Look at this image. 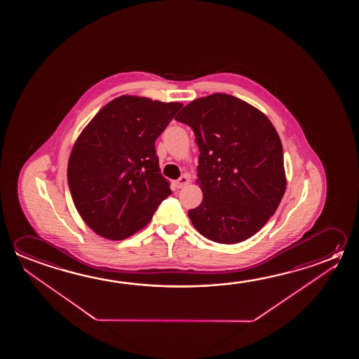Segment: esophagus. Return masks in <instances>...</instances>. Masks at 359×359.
<instances>
[{
    "mask_svg": "<svg viewBox=\"0 0 359 359\" xmlns=\"http://www.w3.org/2000/svg\"><path fill=\"white\" fill-rule=\"evenodd\" d=\"M189 182H190V180H189L188 175H182V177H179L177 182H175V187H177V189L184 188L185 185H188Z\"/></svg>",
    "mask_w": 359,
    "mask_h": 359,
    "instance_id": "34e87169",
    "label": "esophagus"
}]
</instances>
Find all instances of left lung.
<instances>
[{"instance_id":"obj_1","label":"left lung","mask_w":359,"mask_h":359,"mask_svg":"<svg viewBox=\"0 0 359 359\" xmlns=\"http://www.w3.org/2000/svg\"><path fill=\"white\" fill-rule=\"evenodd\" d=\"M175 118L193 129L199 147L196 182L203 200L188 212L195 229L220 244L247 241L285 193L276 128L258 109L226 94L191 101Z\"/></svg>"}]
</instances>
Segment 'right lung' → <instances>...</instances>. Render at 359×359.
I'll use <instances>...</instances> for the list:
<instances>
[{
    "label": "right lung",
    "instance_id": "obj_1",
    "mask_svg": "<svg viewBox=\"0 0 359 359\" xmlns=\"http://www.w3.org/2000/svg\"><path fill=\"white\" fill-rule=\"evenodd\" d=\"M182 104L123 95L106 104L72 147L67 182L83 222L123 241L147 225L171 194L155 140Z\"/></svg>",
    "mask_w": 359,
    "mask_h": 359
}]
</instances>
